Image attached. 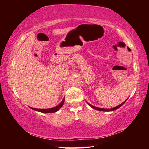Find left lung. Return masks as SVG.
<instances>
[{
    "label": "left lung",
    "instance_id": "8db88e82",
    "mask_svg": "<svg viewBox=\"0 0 149 149\" xmlns=\"http://www.w3.org/2000/svg\"><path fill=\"white\" fill-rule=\"evenodd\" d=\"M125 100L124 102H122V104H120V105H118V106H117V107H114V108H110V109H105V108H98V107H94V106H93V105H91V104H90L89 103H88L87 102V103L88 104H89L91 107V108H94V109H95V110H99V111H106V112H109V111H114V110H116V109H118V108H119L120 107H122V106L124 104V103L126 102V100Z\"/></svg>",
    "mask_w": 149,
    "mask_h": 149
}]
</instances>
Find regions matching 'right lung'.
Here are the masks:
<instances>
[{"label":"right lung","mask_w":149,"mask_h":149,"mask_svg":"<svg viewBox=\"0 0 149 149\" xmlns=\"http://www.w3.org/2000/svg\"><path fill=\"white\" fill-rule=\"evenodd\" d=\"M64 99L62 100V102L60 103L58 105H57L56 107H55L54 108H47V109H38V108H31V109L34 110H36V111H38V112H43V113H54V112H57L58 110L60 108H61L63 104H64Z\"/></svg>","instance_id":"right-lung-1"}]
</instances>
